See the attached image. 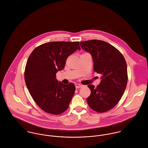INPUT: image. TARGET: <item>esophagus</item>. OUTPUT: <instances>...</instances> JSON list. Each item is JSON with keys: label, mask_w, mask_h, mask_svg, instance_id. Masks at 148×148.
<instances>
[{"label": "esophagus", "mask_w": 148, "mask_h": 148, "mask_svg": "<svg viewBox=\"0 0 148 148\" xmlns=\"http://www.w3.org/2000/svg\"><path fill=\"white\" fill-rule=\"evenodd\" d=\"M75 87H76V88H81V87H83V86L82 85H81V84H78V83H75Z\"/></svg>", "instance_id": "1"}]
</instances>
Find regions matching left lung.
<instances>
[{"mask_svg":"<svg viewBox=\"0 0 148 148\" xmlns=\"http://www.w3.org/2000/svg\"><path fill=\"white\" fill-rule=\"evenodd\" d=\"M80 47L91 54L94 70L101 75L97 87L88 86L91 95L87 103L97 112H106L116 105L125 92L127 83L126 62L118 50L106 42L89 40L81 42Z\"/></svg>","mask_w":148,"mask_h":148,"instance_id":"8db88e82","label":"left lung"}]
</instances>
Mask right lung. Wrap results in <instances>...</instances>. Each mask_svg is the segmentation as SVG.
<instances>
[{
    "label": "right lung",
    "mask_w": 148,
    "mask_h": 148,
    "mask_svg": "<svg viewBox=\"0 0 148 148\" xmlns=\"http://www.w3.org/2000/svg\"><path fill=\"white\" fill-rule=\"evenodd\" d=\"M77 50L79 42H51L34 50L27 61L25 80L37 104L44 111L58 115L66 111L75 91V85L58 81L56 73L65 66L66 58Z\"/></svg>",
    "instance_id": "obj_1"
}]
</instances>
